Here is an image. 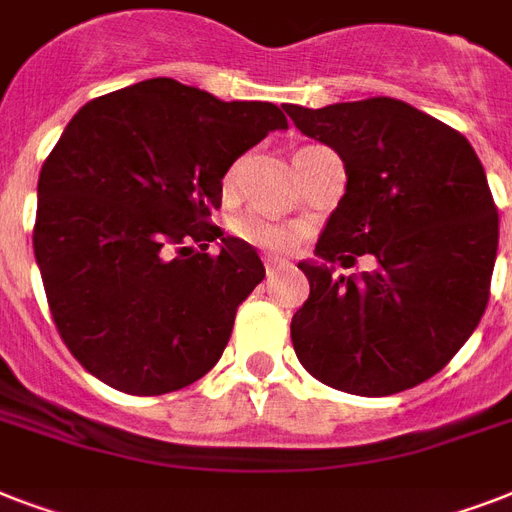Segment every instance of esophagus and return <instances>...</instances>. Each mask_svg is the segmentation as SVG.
I'll return each instance as SVG.
<instances>
[{"label": "esophagus", "instance_id": "esophagus-1", "mask_svg": "<svg viewBox=\"0 0 512 512\" xmlns=\"http://www.w3.org/2000/svg\"><path fill=\"white\" fill-rule=\"evenodd\" d=\"M284 268H287V263H284L281 257H273V255L265 257V273H268V276H276V273L284 271Z\"/></svg>", "mask_w": 512, "mask_h": 512}]
</instances>
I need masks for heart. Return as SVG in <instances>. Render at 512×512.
Masks as SVG:
<instances>
[{
	"mask_svg": "<svg viewBox=\"0 0 512 512\" xmlns=\"http://www.w3.org/2000/svg\"><path fill=\"white\" fill-rule=\"evenodd\" d=\"M233 183H236V167L225 172L223 185L225 191H231ZM233 233L239 236L241 241L247 244H255L260 249H268V252H289L295 249V244L300 241V228L295 225H281L271 223L260 215H241L236 223H233Z\"/></svg>",
	"mask_w": 512,
	"mask_h": 512,
	"instance_id": "1",
	"label": "heart"
}]
</instances>
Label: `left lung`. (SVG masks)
Segmentation results:
<instances>
[{
    "label": "left lung",
    "mask_w": 512,
    "mask_h": 512,
    "mask_svg": "<svg viewBox=\"0 0 512 512\" xmlns=\"http://www.w3.org/2000/svg\"><path fill=\"white\" fill-rule=\"evenodd\" d=\"M303 135L335 148L345 196L297 268L311 295L292 316L300 364L329 388L393 396L430 380L484 316L500 241L486 172L465 135L396 98L287 106ZM374 254L378 268L337 277Z\"/></svg>",
    "instance_id": "8db88e82"
}]
</instances>
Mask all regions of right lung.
I'll list each match as a JSON object with an SVG mask.
<instances>
[{
	"label": "right lung",
	"instance_id": "right-lung-1",
	"mask_svg": "<svg viewBox=\"0 0 512 512\" xmlns=\"http://www.w3.org/2000/svg\"><path fill=\"white\" fill-rule=\"evenodd\" d=\"M287 116L159 76L79 108L39 172L34 255L55 327L111 388L162 396L223 356L265 279L212 212L223 177ZM221 239L212 256L208 244Z\"/></svg>",
	"mask_w": 512,
	"mask_h": 512
}]
</instances>
